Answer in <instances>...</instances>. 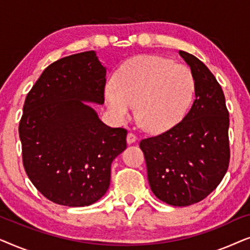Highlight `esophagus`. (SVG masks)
<instances>
[{
  "label": "esophagus",
  "mask_w": 250,
  "mask_h": 250,
  "mask_svg": "<svg viewBox=\"0 0 250 250\" xmlns=\"http://www.w3.org/2000/svg\"><path fill=\"white\" fill-rule=\"evenodd\" d=\"M136 135L133 134V133H128L127 134V138H126V141H127L128 145H132V143H134L136 141Z\"/></svg>",
  "instance_id": "1"
}]
</instances>
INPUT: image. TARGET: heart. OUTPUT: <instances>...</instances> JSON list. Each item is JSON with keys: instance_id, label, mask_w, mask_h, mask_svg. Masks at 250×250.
<instances>
[{"instance_id": "1", "label": "heart", "mask_w": 250, "mask_h": 250, "mask_svg": "<svg viewBox=\"0 0 250 250\" xmlns=\"http://www.w3.org/2000/svg\"><path fill=\"white\" fill-rule=\"evenodd\" d=\"M196 81L189 68L156 56H138L123 63L104 93L105 104L117 121L131 116L146 131H168L184 118L192 104Z\"/></svg>"}]
</instances>
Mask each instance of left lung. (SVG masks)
Segmentation results:
<instances>
[{"mask_svg":"<svg viewBox=\"0 0 250 250\" xmlns=\"http://www.w3.org/2000/svg\"><path fill=\"white\" fill-rule=\"evenodd\" d=\"M196 81V100L179 124L143 139L148 181L155 196L172 206L199 203L216 189L230 162L229 111L221 85L205 63L180 51Z\"/></svg>","mask_w":250,"mask_h":250,"instance_id":"obj_1","label":"left lung"}]
</instances>
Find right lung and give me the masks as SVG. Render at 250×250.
I'll use <instances>...</instances> for the list:
<instances>
[{"instance_id": "1", "label": "right lung", "mask_w": 250, "mask_h": 250, "mask_svg": "<svg viewBox=\"0 0 250 250\" xmlns=\"http://www.w3.org/2000/svg\"><path fill=\"white\" fill-rule=\"evenodd\" d=\"M105 67L94 51L57 60L27 94L19 123L22 163L53 203L90 206L107 192L127 131L109 127L86 102L104 104Z\"/></svg>"}]
</instances>
